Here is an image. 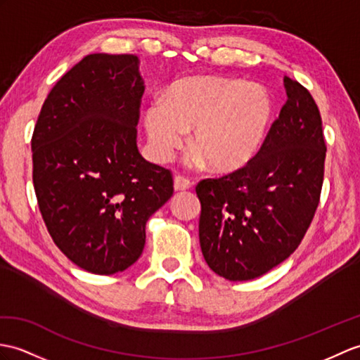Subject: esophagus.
<instances>
[{
    "instance_id": "obj_1",
    "label": "esophagus",
    "mask_w": 360,
    "mask_h": 360,
    "mask_svg": "<svg viewBox=\"0 0 360 360\" xmlns=\"http://www.w3.org/2000/svg\"><path fill=\"white\" fill-rule=\"evenodd\" d=\"M191 186H193V182L190 179L184 178V176H176L174 178V190L176 191H182V190H188Z\"/></svg>"
}]
</instances>
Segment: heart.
<instances>
[{
	"label": "heart",
	"instance_id": "heart-1",
	"mask_svg": "<svg viewBox=\"0 0 360 360\" xmlns=\"http://www.w3.org/2000/svg\"><path fill=\"white\" fill-rule=\"evenodd\" d=\"M273 115L269 91L255 82L187 77L165 90L164 101L144 113L147 138L158 160L170 161L191 130L190 161L213 170L242 169L256 156Z\"/></svg>",
	"mask_w": 360,
	"mask_h": 360
}]
</instances>
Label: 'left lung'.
<instances>
[{
  "instance_id": "8db88e82",
  "label": "left lung",
  "mask_w": 360,
  "mask_h": 360,
  "mask_svg": "<svg viewBox=\"0 0 360 360\" xmlns=\"http://www.w3.org/2000/svg\"><path fill=\"white\" fill-rule=\"evenodd\" d=\"M283 86L287 103L253 160L196 186L200 250L229 281L259 278L285 261L319 205L327 153L319 108L297 81L285 77Z\"/></svg>"
}]
</instances>
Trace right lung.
<instances>
[{"label":"right lung","instance_id":"right-lung-1","mask_svg":"<svg viewBox=\"0 0 360 360\" xmlns=\"http://www.w3.org/2000/svg\"><path fill=\"white\" fill-rule=\"evenodd\" d=\"M136 55L91 53L50 90L32 136L33 187L56 247L79 269L135 264L150 216L173 195L170 170L136 146L144 81Z\"/></svg>","mask_w":360,"mask_h":360}]
</instances>
